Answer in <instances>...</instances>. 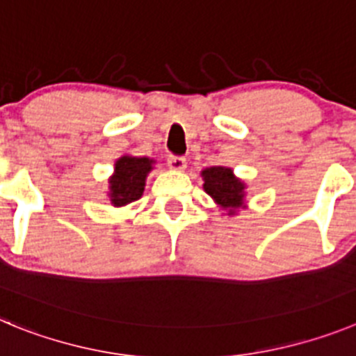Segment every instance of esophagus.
<instances>
[{"mask_svg": "<svg viewBox=\"0 0 356 356\" xmlns=\"http://www.w3.org/2000/svg\"><path fill=\"white\" fill-rule=\"evenodd\" d=\"M168 163L169 168L175 169V171H184L187 168V160L184 156H176V155H169L168 156Z\"/></svg>", "mask_w": 356, "mask_h": 356, "instance_id": "1", "label": "esophagus"}]
</instances>
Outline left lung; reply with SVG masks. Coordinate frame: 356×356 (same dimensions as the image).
I'll use <instances>...</instances> for the list:
<instances>
[{"label":"left lung","instance_id":"left-lung-1","mask_svg":"<svg viewBox=\"0 0 356 356\" xmlns=\"http://www.w3.org/2000/svg\"><path fill=\"white\" fill-rule=\"evenodd\" d=\"M203 176V188L205 193L216 201V205L228 212V216H235L237 209L244 207V188L246 184L238 180L234 171L222 165H213L201 171Z\"/></svg>","mask_w":356,"mask_h":356}]
</instances>
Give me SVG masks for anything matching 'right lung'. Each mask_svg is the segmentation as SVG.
I'll list each match as a JSON object with an SVG mask.
<instances>
[{"label": "right lung", "mask_w": 356, "mask_h": 356, "mask_svg": "<svg viewBox=\"0 0 356 356\" xmlns=\"http://www.w3.org/2000/svg\"><path fill=\"white\" fill-rule=\"evenodd\" d=\"M155 160L146 156L124 155L114 163V175L110 176V203L114 207H124L137 201L144 193L146 178L153 169Z\"/></svg>", "instance_id": "obj_1"}]
</instances>
